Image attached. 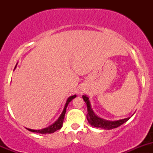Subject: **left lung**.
Returning a JSON list of instances; mask_svg holds the SVG:
<instances>
[{
	"instance_id": "1",
	"label": "left lung",
	"mask_w": 153,
	"mask_h": 153,
	"mask_svg": "<svg viewBox=\"0 0 153 153\" xmlns=\"http://www.w3.org/2000/svg\"><path fill=\"white\" fill-rule=\"evenodd\" d=\"M82 98L86 104V106H87L88 113L86 115V118H87V121L89 123V124L92 125V126H95V127L98 128H102V129H114V128L118 127V126H121V124H124L126 121H127L130 118V117H129V118H124V119L112 121H107V120L99 118V117L95 115V112L92 110L89 98L86 95H83Z\"/></svg>"
}]
</instances>
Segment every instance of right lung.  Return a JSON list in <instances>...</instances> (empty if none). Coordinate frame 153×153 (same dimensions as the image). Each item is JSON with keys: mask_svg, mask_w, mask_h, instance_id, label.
<instances>
[{"mask_svg": "<svg viewBox=\"0 0 153 153\" xmlns=\"http://www.w3.org/2000/svg\"><path fill=\"white\" fill-rule=\"evenodd\" d=\"M16 67H17V64H16V66H15V69L16 68ZM75 97H76V95H72V96H70L68 98L67 103H66L65 106H64V110H63L62 113H61V115H60L59 118H58V120H57L55 123H53L52 125L49 126L48 127L44 128V129H37V130H35V129H27H27H28L29 131H31V132H37V133H41V134L53 133V132H55V131L60 129L61 127H62L63 122H64V116H65V113H66V111H67V107L68 104H69V103L70 102L72 99H74Z\"/></svg>", "mask_w": 153, "mask_h": 153, "instance_id": "1", "label": "right lung"}]
</instances>
